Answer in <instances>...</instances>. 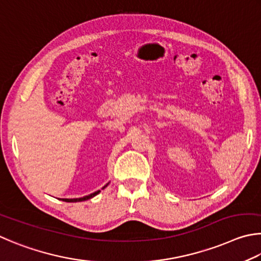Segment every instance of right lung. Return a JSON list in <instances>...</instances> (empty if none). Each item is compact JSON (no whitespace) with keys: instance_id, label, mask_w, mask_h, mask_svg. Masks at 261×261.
<instances>
[{"instance_id":"add662e5","label":"right lung","mask_w":261,"mask_h":261,"mask_svg":"<svg viewBox=\"0 0 261 261\" xmlns=\"http://www.w3.org/2000/svg\"><path fill=\"white\" fill-rule=\"evenodd\" d=\"M108 185H109V184L105 185L102 189H104L105 187H108ZM99 193H100V190H97V191H95V193H93V194H90V195H88V196H84V197H80V198H63V199H61V200H63V202H67V203L84 202V200H87V199H89V198H93V197H95V196H96V195H98Z\"/></svg>"}]
</instances>
